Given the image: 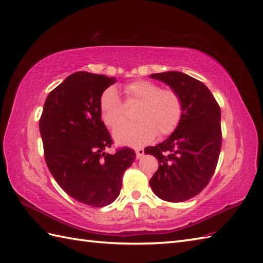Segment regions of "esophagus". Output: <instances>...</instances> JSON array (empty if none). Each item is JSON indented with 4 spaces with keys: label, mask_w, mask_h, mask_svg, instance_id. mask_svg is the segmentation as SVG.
I'll return each mask as SVG.
<instances>
[{
    "label": "esophagus",
    "mask_w": 263,
    "mask_h": 263,
    "mask_svg": "<svg viewBox=\"0 0 263 263\" xmlns=\"http://www.w3.org/2000/svg\"><path fill=\"white\" fill-rule=\"evenodd\" d=\"M136 154H137V158L138 159H140L142 156L144 155V150L143 149H141V148H139V149H136Z\"/></svg>",
    "instance_id": "esophagus-1"
}]
</instances>
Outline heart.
<instances>
[{
    "label": "heart",
    "mask_w": 263,
    "mask_h": 263,
    "mask_svg": "<svg viewBox=\"0 0 263 263\" xmlns=\"http://www.w3.org/2000/svg\"><path fill=\"white\" fill-rule=\"evenodd\" d=\"M126 104L139 103L136 110L137 122L123 123L125 105L114 87H108L100 95L99 110L102 120L109 127L117 126L115 140L132 147H141L153 141L155 137L170 135L177 127L183 114L182 99L173 89H160L150 80H136L124 87Z\"/></svg>",
    "instance_id": "b5f03b06"
}]
</instances>
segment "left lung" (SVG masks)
Returning a JSON list of instances; mask_svg holds the SVG:
<instances>
[{
    "instance_id": "1",
    "label": "left lung",
    "mask_w": 263,
    "mask_h": 263,
    "mask_svg": "<svg viewBox=\"0 0 263 263\" xmlns=\"http://www.w3.org/2000/svg\"><path fill=\"white\" fill-rule=\"evenodd\" d=\"M175 90L183 114L165 141L148 147L159 167L149 184L154 193L168 202H182L199 194L214 175L221 148L220 107L204 83L183 72L150 74Z\"/></svg>"
}]
</instances>
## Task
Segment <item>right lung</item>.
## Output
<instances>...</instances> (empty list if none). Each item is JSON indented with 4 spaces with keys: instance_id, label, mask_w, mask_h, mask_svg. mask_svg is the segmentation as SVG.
Masks as SVG:
<instances>
[{
    "instance_id": "add662e5",
    "label": "right lung",
    "mask_w": 263,
    "mask_h": 263,
    "mask_svg": "<svg viewBox=\"0 0 263 263\" xmlns=\"http://www.w3.org/2000/svg\"><path fill=\"white\" fill-rule=\"evenodd\" d=\"M116 78L79 71L49 92L39 120L44 155L49 172L65 193L91 206H105L119 197L122 177L136 154H115L102 121L100 95Z\"/></svg>"
}]
</instances>
